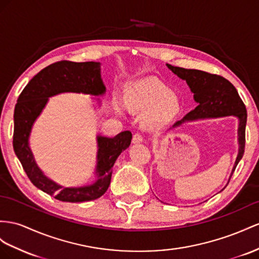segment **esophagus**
<instances>
[{
    "label": "esophagus",
    "mask_w": 259,
    "mask_h": 259,
    "mask_svg": "<svg viewBox=\"0 0 259 259\" xmlns=\"http://www.w3.org/2000/svg\"><path fill=\"white\" fill-rule=\"evenodd\" d=\"M143 141V136L141 134H135L132 138V142L134 143H140Z\"/></svg>",
    "instance_id": "obj_1"
}]
</instances>
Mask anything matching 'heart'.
I'll list each match as a JSON object with an SVG mask.
<instances>
[{"label": "heart", "mask_w": 259, "mask_h": 259, "mask_svg": "<svg viewBox=\"0 0 259 259\" xmlns=\"http://www.w3.org/2000/svg\"><path fill=\"white\" fill-rule=\"evenodd\" d=\"M125 102L132 110L145 111L143 121L150 129L167 123L180 109L177 97L155 78H145L132 84Z\"/></svg>", "instance_id": "obj_1"}]
</instances>
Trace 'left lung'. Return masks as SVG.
<instances>
[{
	"instance_id": "1",
	"label": "left lung",
	"mask_w": 259,
	"mask_h": 259,
	"mask_svg": "<svg viewBox=\"0 0 259 259\" xmlns=\"http://www.w3.org/2000/svg\"><path fill=\"white\" fill-rule=\"evenodd\" d=\"M167 66L177 76L187 82L191 92L194 93L195 101L198 103L197 107L188 112L183 120L177 121L174 127L180 125L185 120H196L199 118H218L231 115L238 118L240 149L232 171L233 174L245 151V128L247 121L246 107L234 85L227 78L218 74H211L200 70L178 68L170 64H167Z\"/></svg>"
}]
</instances>
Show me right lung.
Segmentation results:
<instances>
[{
    "label": "right lung",
    "instance_id": "obj_1",
    "mask_svg": "<svg viewBox=\"0 0 259 259\" xmlns=\"http://www.w3.org/2000/svg\"><path fill=\"white\" fill-rule=\"evenodd\" d=\"M106 91L101 78L99 62H72L62 60L48 65L32 77L18 96L14 110L13 148L30 182L46 194L64 202L91 201L108 189L112 166L132 139L130 131H122L114 138L97 137V181L90 186L64 188L46 177L38 168L28 147L32 123L40 115L48 98L64 92L102 95Z\"/></svg>",
    "mask_w": 259,
    "mask_h": 259
}]
</instances>
